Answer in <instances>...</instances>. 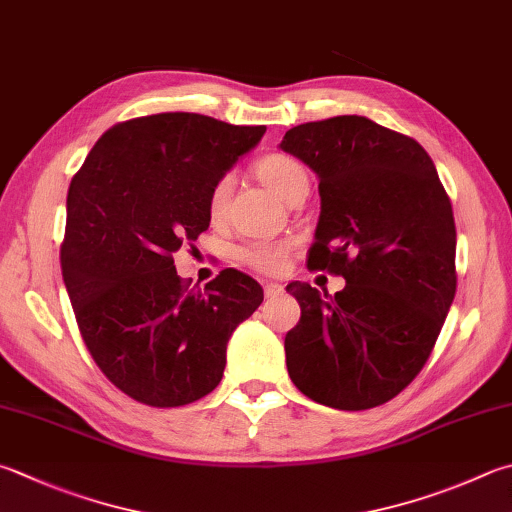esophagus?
<instances>
[{
	"mask_svg": "<svg viewBox=\"0 0 512 512\" xmlns=\"http://www.w3.org/2000/svg\"><path fill=\"white\" fill-rule=\"evenodd\" d=\"M283 292H285L283 285H278V283H265V298H267V301H272V298L283 296Z\"/></svg>",
	"mask_w": 512,
	"mask_h": 512,
	"instance_id": "34e87169",
	"label": "esophagus"
}]
</instances>
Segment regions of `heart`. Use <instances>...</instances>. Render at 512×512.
Instances as JSON below:
<instances>
[{
  "instance_id": "obj_1",
  "label": "heart",
  "mask_w": 512,
  "mask_h": 512,
  "mask_svg": "<svg viewBox=\"0 0 512 512\" xmlns=\"http://www.w3.org/2000/svg\"><path fill=\"white\" fill-rule=\"evenodd\" d=\"M256 176L263 180L278 198L289 202V205H292L298 196L307 194V187H310V176H307L305 167L292 156H285V153H272V156L260 158L256 162ZM229 194L231 178L225 176L216 182L209 194V216L214 220L225 214ZM287 252L289 245L285 243H258L252 247H245L243 252H240V258H243L249 267L258 269V272L276 274L285 267Z\"/></svg>"
}]
</instances>
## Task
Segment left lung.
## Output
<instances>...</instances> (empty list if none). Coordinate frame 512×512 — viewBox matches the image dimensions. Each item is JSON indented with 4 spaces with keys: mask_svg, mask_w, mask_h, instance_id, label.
<instances>
[{
    "mask_svg": "<svg viewBox=\"0 0 512 512\" xmlns=\"http://www.w3.org/2000/svg\"><path fill=\"white\" fill-rule=\"evenodd\" d=\"M278 147L318 178L307 263L345 278L334 298L287 285L301 305L285 336L287 372L323 406L376 408L421 372L455 298L450 198L417 140L363 115L298 124Z\"/></svg>",
    "mask_w": 512,
    "mask_h": 512,
    "instance_id": "obj_1",
    "label": "left lung"
}]
</instances>
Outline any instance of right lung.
<instances>
[{
    "label": "right lung",
    "instance_id": "1",
    "mask_svg": "<svg viewBox=\"0 0 512 512\" xmlns=\"http://www.w3.org/2000/svg\"><path fill=\"white\" fill-rule=\"evenodd\" d=\"M265 127L198 113L115 124L66 196L62 278L82 339L115 388L153 408L187 406L223 379L227 343L263 287L225 269L189 289L173 252L209 227V194Z\"/></svg>",
    "mask_w": 512,
    "mask_h": 512
}]
</instances>
